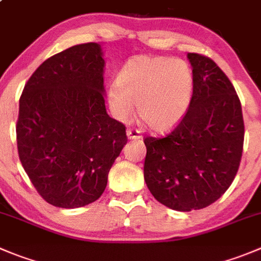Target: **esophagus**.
Masks as SVG:
<instances>
[{
	"label": "esophagus",
	"instance_id": "1",
	"mask_svg": "<svg viewBox=\"0 0 261 261\" xmlns=\"http://www.w3.org/2000/svg\"><path fill=\"white\" fill-rule=\"evenodd\" d=\"M126 133H127V138L133 139V140L134 139H135V140H139V139L143 138L142 131L138 130V128H135V127H128Z\"/></svg>",
	"mask_w": 261,
	"mask_h": 261
}]
</instances>
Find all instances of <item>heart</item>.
Masks as SVG:
<instances>
[{
  "label": "heart",
  "instance_id": "b5f03b06",
  "mask_svg": "<svg viewBox=\"0 0 261 261\" xmlns=\"http://www.w3.org/2000/svg\"><path fill=\"white\" fill-rule=\"evenodd\" d=\"M192 94L193 74L184 60L138 55L123 65L108 100L118 118H127L138 104L139 118L148 127L166 131L184 117Z\"/></svg>",
  "mask_w": 261,
  "mask_h": 261
}]
</instances>
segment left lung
<instances>
[{
	"label": "left lung",
	"mask_w": 261,
	"mask_h": 261,
	"mask_svg": "<svg viewBox=\"0 0 261 261\" xmlns=\"http://www.w3.org/2000/svg\"><path fill=\"white\" fill-rule=\"evenodd\" d=\"M193 68L191 104L176 127L147 136L144 179L158 202L176 211L207 207L234 180L243 150L240 97L210 58L189 53Z\"/></svg>",
	"instance_id": "obj_1"
}]
</instances>
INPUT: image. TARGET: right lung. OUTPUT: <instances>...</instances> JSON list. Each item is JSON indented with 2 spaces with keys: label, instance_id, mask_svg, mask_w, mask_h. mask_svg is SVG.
<instances>
[{
  "label": "right lung",
  "instance_id": "right-lung-1",
  "mask_svg": "<svg viewBox=\"0 0 261 261\" xmlns=\"http://www.w3.org/2000/svg\"><path fill=\"white\" fill-rule=\"evenodd\" d=\"M101 55L95 42L55 54L33 72L19 100V158L55 207L96 201L127 143L125 125L106 111Z\"/></svg>",
  "mask_w": 261,
  "mask_h": 261
}]
</instances>
